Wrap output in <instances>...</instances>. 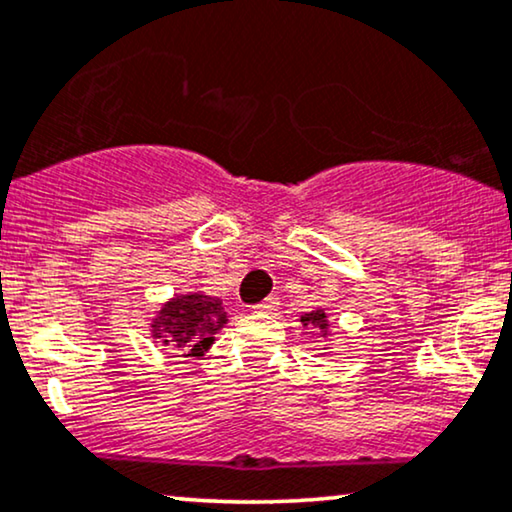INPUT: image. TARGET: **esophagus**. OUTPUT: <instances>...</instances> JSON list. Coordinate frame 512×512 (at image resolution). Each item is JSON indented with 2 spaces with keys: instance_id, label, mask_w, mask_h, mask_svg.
<instances>
[{
  "instance_id": "34e87169",
  "label": "esophagus",
  "mask_w": 512,
  "mask_h": 512,
  "mask_svg": "<svg viewBox=\"0 0 512 512\" xmlns=\"http://www.w3.org/2000/svg\"><path fill=\"white\" fill-rule=\"evenodd\" d=\"M252 309H255L257 313H274V311L278 309V297L271 295V297L264 299V302H260V304L252 306Z\"/></svg>"
}]
</instances>
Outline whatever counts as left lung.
<instances>
[{
  "mask_svg": "<svg viewBox=\"0 0 512 512\" xmlns=\"http://www.w3.org/2000/svg\"><path fill=\"white\" fill-rule=\"evenodd\" d=\"M302 323H304V327H313V330L323 332V337H325V332H327V316H325L323 309L311 311V313H304Z\"/></svg>",
  "mask_w": 512,
  "mask_h": 512,
  "instance_id": "obj_1",
  "label": "left lung"
}]
</instances>
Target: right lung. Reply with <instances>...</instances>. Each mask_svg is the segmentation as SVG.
I'll use <instances>...</instances> for the list:
<instances>
[{
	"label": "right lung",
	"mask_w": 512,
	"mask_h": 512,
	"mask_svg": "<svg viewBox=\"0 0 512 512\" xmlns=\"http://www.w3.org/2000/svg\"><path fill=\"white\" fill-rule=\"evenodd\" d=\"M227 323L222 299L192 292L163 304L152 323V335L182 356L199 358L213 344V335Z\"/></svg>",
	"instance_id": "right-lung-1"
}]
</instances>
